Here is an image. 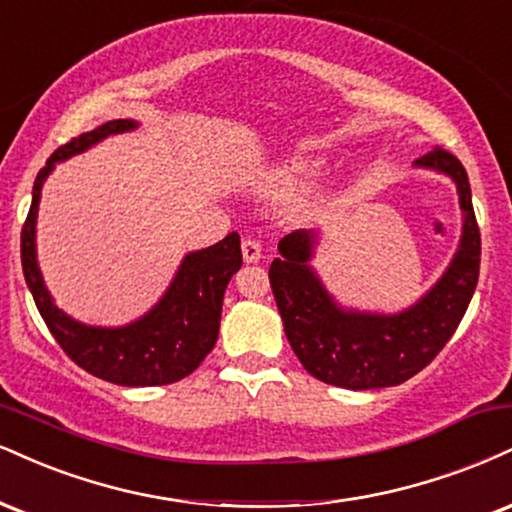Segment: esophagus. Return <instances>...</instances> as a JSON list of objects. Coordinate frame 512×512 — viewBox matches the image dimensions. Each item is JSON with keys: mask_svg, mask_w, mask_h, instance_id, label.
<instances>
[{"mask_svg": "<svg viewBox=\"0 0 512 512\" xmlns=\"http://www.w3.org/2000/svg\"><path fill=\"white\" fill-rule=\"evenodd\" d=\"M240 250H243V260H245V262H260V257H262V245H260V240L245 238L243 245H240Z\"/></svg>", "mask_w": 512, "mask_h": 512, "instance_id": "34e87169", "label": "esophagus"}]
</instances>
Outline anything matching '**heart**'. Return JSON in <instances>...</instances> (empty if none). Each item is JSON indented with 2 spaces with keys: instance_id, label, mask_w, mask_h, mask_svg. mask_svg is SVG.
I'll return each mask as SVG.
<instances>
[{
  "instance_id": "b5f03b06",
  "label": "heart",
  "mask_w": 512,
  "mask_h": 512,
  "mask_svg": "<svg viewBox=\"0 0 512 512\" xmlns=\"http://www.w3.org/2000/svg\"><path fill=\"white\" fill-rule=\"evenodd\" d=\"M305 174H310V169H307V171H305Z\"/></svg>"
}]
</instances>
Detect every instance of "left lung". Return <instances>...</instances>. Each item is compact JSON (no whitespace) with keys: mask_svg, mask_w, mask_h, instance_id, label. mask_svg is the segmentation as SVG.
<instances>
[{"mask_svg":"<svg viewBox=\"0 0 512 512\" xmlns=\"http://www.w3.org/2000/svg\"><path fill=\"white\" fill-rule=\"evenodd\" d=\"M415 164L453 178L465 224L460 250L448 272L410 310L393 317L338 310L307 267L315 236L295 231L279 240L281 257L269 267L276 307L293 353L324 384L353 391L403 384L441 353L470 305L479 279L482 238L467 171L458 157L439 145Z\"/></svg>","mask_w":512,"mask_h":512,"instance_id":"8db88e82","label":"left lung"}]
</instances>
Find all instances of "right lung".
<instances>
[{"label": "right lung", "instance_id": "1", "mask_svg": "<svg viewBox=\"0 0 512 512\" xmlns=\"http://www.w3.org/2000/svg\"><path fill=\"white\" fill-rule=\"evenodd\" d=\"M131 128H135V123L128 119L107 121L95 131L80 133L78 138H71L54 150L35 178L33 202L21 229V264L47 329L78 367L92 377L119 386H164L193 374L217 343L224 291L243 264L238 233H229L207 250L190 252L155 310L123 329H95L66 317L49 298L35 260V217L40 190L54 162L78 155L107 135Z\"/></svg>", "mask_w": 512, "mask_h": 512}]
</instances>
